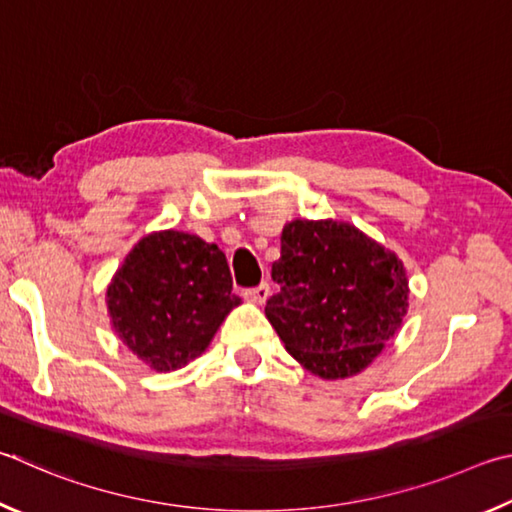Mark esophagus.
<instances>
[{
  "instance_id": "esophagus-1",
  "label": "esophagus",
  "mask_w": 512,
  "mask_h": 512,
  "mask_svg": "<svg viewBox=\"0 0 512 512\" xmlns=\"http://www.w3.org/2000/svg\"><path fill=\"white\" fill-rule=\"evenodd\" d=\"M245 299L251 301V303H256V306H263V303L270 299V285L261 283V285H258V288L247 290L245 292Z\"/></svg>"
}]
</instances>
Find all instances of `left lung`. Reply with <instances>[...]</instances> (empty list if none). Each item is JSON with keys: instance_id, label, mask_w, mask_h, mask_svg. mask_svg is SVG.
<instances>
[{"instance_id": "1", "label": "left lung", "mask_w": 512, "mask_h": 512, "mask_svg": "<svg viewBox=\"0 0 512 512\" xmlns=\"http://www.w3.org/2000/svg\"><path fill=\"white\" fill-rule=\"evenodd\" d=\"M265 317L294 360L324 380L362 373L409 310L400 258L342 220H292L272 265Z\"/></svg>"}]
</instances>
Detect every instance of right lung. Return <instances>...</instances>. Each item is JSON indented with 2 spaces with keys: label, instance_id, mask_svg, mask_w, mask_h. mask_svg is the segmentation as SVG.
Wrapping results in <instances>:
<instances>
[{
  "label": "right lung",
  "instance_id": "right-lung-1",
  "mask_svg": "<svg viewBox=\"0 0 512 512\" xmlns=\"http://www.w3.org/2000/svg\"><path fill=\"white\" fill-rule=\"evenodd\" d=\"M116 337L157 373L186 366L209 348L240 299L227 256L195 233L164 229L130 249L105 292Z\"/></svg>",
  "mask_w": 512,
  "mask_h": 512
}]
</instances>
